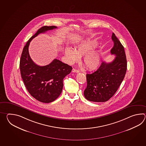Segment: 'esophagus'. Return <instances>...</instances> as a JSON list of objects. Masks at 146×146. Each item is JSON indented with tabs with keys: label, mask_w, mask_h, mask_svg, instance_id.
<instances>
[{
	"label": "esophagus",
	"mask_w": 146,
	"mask_h": 146,
	"mask_svg": "<svg viewBox=\"0 0 146 146\" xmlns=\"http://www.w3.org/2000/svg\"><path fill=\"white\" fill-rule=\"evenodd\" d=\"M72 72H80V71L79 70H78V69H76L73 68L72 69Z\"/></svg>",
	"instance_id": "esophagus-1"
}]
</instances>
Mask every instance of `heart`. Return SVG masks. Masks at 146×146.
I'll return each mask as SVG.
<instances>
[{"label": "heart", "instance_id": "1", "mask_svg": "<svg viewBox=\"0 0 146 146\" xmlns=\"http://www.w3.org/2000/svg\"><path fill=\"white\" fill-rule=\"evenodd\" d=\"M96 45L95 40L88 38L78 44L74 50L66 48L65 54L67 62L72 64L79 60V56H83L82 62L88 69L92 70L98 68L100 64L101 56L98 50L93 49Z\"/></svg>", "mask_w": 146, "mask_h": 146}]
</instances>
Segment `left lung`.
<instances>
[{
    "label": "left lung",
    "instance_id": "1",
    "mask_svg": "<svg viewBox=\"0 0 146 146\" xmlns=\"http://www.w3.org/2000/svg\"><path fill=\"white\" fill-rule=\"evenodd\" d=\"M114 46L111 50L116 57L112 62H102L96 72L86 74L87 86L84 91L86 99L92 102L108 101L118 90L127 70V60L124 47L112 33Z\"/></svg>",
    "mask_w": 146,
    "mask_h": 146
}]
</instances>
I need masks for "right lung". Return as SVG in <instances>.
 I'll return each mask as SVG.
<instances>
[{
  "label": "right lung",
  "mask_w": 146,
  "mask_h": 146,
  "mask_svg": "<svg viewBox=\"0 0 146 146\" xmlns=\"http://www.w3.org/2000/svg\"><path fill=\"white\" fill-rule=\"evenodd\" d=\"M56 28L44 26L38 29L25 44L20 61L21 78L28 92L35 99L46 103L53 102L62 93L63 79L72 72V67L57 59L47 65H37L31 59L29 46L38 34Z\"/></svg>",
  "instance_id": "1"
}]
</instances>
